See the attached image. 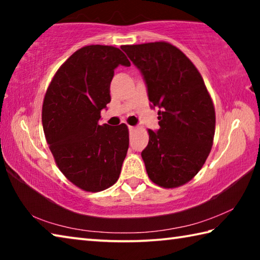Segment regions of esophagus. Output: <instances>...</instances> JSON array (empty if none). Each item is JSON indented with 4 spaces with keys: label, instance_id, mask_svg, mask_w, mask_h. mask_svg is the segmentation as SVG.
<instances>
[{
    "label": "esophagus",
    "instance_id": "34e87169",
    "mask_svg": "<svg viewBox=\"0 0 260 260\" xmlns=\"http://www.w3.org/2000/svg\"><path fill=\"white\" fill-rule=\"evenodd\" d=\"M128 129H129V132H133V131H135V127L134 126H128Z\"/></svg>",
    "mask_w": 260,
    "mask_h": 260
}]
</instances>
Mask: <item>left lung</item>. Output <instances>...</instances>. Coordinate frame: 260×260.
Segmentation results:
<instances>
[{
	"mask_svg": "<svg viewBox=\"0 0 260 260\" xmlns=\"http://www.w3.org/2000/svg\"><path fill=\"white\" fill-rule=\"evenodd\" d=\"M141 70L153 107L156 133L141 152L148 177L162 188H178L203 167L213 144L215 111L203 78L192 61L170 42L121 46Z\"/></svg>",
	"mask_w": 260,
	"mask_h": 260,
	"instance_id": "left-lung-1",
	"label": "left lung"
}]
</instances>
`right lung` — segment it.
I'll return each instance as SVG.
<instances>
[{"instance_id":"obj_1","label":"right lung","mask_w":260,"mask_h":260,"mask_svg":"<svg viewBox=\"0 0 260 260\" xmlns=\"http://www.w3.org/2000/svg\"><path fill=\"white\" fill-rule=\"evenodd\" d=\"M120 64L129 67L131 61L119 48L82 47L57 70L43 100V132L56 165L85 191H102L116 183L128 150L127 125L99 124Z\"/></svg>"}]
</instances>
